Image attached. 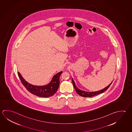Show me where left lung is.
<instances>
[{"label":"left lung","instance_id":"left-lung-1","mask_svg":"<svg viewBox=\"0 0 132 132\" xmlns=\"http://www.w3.org/2000/svg\"><path fill=\"white\" fill-rule=\"evenodd\" d=\"M72 84H73L74 88H75V91L76 92V93L80 96H82V97H93V96L97 95H98V94H102L103 93H104V92H105L109 87V86H110L111 85L113 82H112L110 84L108 85V86L105 87L104 88L101 89V90H99V91H98L89 92L84 91H82V90H80L79 89L77 88V87H76V85H75V82H74L73 80L72 79Z\"/></svg>","mask_w":132,"mask_h":132}]
</instances>
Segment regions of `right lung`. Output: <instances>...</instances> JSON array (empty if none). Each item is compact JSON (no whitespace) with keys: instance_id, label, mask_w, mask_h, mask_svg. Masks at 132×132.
<instances>
[{"instance_id":"add662e5","label":"right lung","mask_w":132,"mask_h":132,"mask_svg":"<svg viewBox=\"0 0 132 132\" xmlns=\"http://www.w3.org/2000/svg\"><path fill=\"white\" fill-rule=\"evenodd\" d=\"M62 73V71L55 75L53 77L50 82L48 84L44 86H37L29 84L25 80L19 72H18L22 83L29 92L36 96L44 98H47L53 96L57 91L60 86V77Z\"/></svg>"}]
</instances>
